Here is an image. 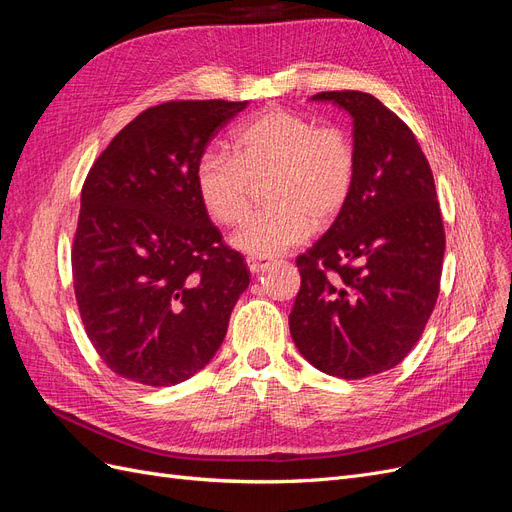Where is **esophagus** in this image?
Here are the masks:
<instances>
[{
	"mask_svg": "<svg viewBox=\"0 0 512 512\" xmlns=\"http://www.w3.org/2000/svg\"><path fill=\"white\" fill-rule=\"evenodd\" d=\"M247 267H250L252 273H260L262 267H265V262L258 260V258H247Z\"/></svg>",
	"mask_w": 512,
	"mask_h": 512,
	"instance_id": "obj_1",
	"label": "esophagus"
}]
</instances>
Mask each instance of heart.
Here are the masks:
<instances>
[{
    "label": "heart",
    "mask_w": 512,
    "mask_h": 512,
    "mask_svg": "<svg viewBox=\"0 0 512 512\" xmlns=\"http://www.w3.org/2000/svg\"><path fill=\"white\" fill-rule=\"evenodd\" d=\"M232 153L207 149L194 168L200 205L218 224H237L250 203L252 181L267 177L269 207L247 215L232 235L239 252L282 254L344 209L356 177V151L339 128L271 108L232 134Z\"/></svg>",
    "instance_id": "b5f03b06"
}]
</instances>
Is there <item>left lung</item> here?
I'll return each mask as SVG.
<instances>
[{"mask_svg":"<svg viewBox=\"0 0 512 512\" xmlns=\"http://www.w3.org/2000/svg\"><path fill=\"white\" fill-rule=\"evenodd\" d=\"M352 117L348 203L297 258L294 346L324 374H382L416 346L440 292L444 228L436 183L412 130L363 91H322Z\"/></svg>","mask_w":512,"mask_h":512,"instance_id":"8db88e82","label":"left lung"}]
</instances>
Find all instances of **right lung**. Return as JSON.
<instances>
[{"instance_id":"1","label":"right lung","mask_w":512,"mask_h":512,"mask_svg":"<svg viewBox=\"0 0 512 512\" xmlns=\"http://www.w3.org/2000/svg\"><path fill=\"white\" fill-rule=\"evenodd\" d=\"M247 102L147 108L91 166L72 250L87 337L117 376L147 386L192 378L220 350L250 269L196 194L194 168Z\"/></svg>"}]
</instances>
